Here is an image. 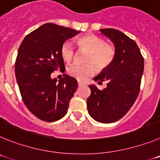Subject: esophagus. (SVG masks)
<instances>
[{
  "instance_id": "1",
  "label": "esophagus",
  "mask_w": 160,
  "mask_h": 160,
  "mask_svg": "<svg viewBox=\"0 0 160 160\" xmlns=\"http://www.w3.org/2000/svg\"><path fill=\"white\" fill-rule=\"evenodd\" d=\"M78 87H81V86L84 85V82H82L78 81Z\"/></svg>"
}]
</instances>
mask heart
Segmentation results:
<instances>
[{
	"label": "heart",
	"instance_id": "obj_1",
	"mask_svg": "<svg viewBox=\"0 0 160 160\" xmlns=\"http://www.w3.org/2000/svg\"><path fill=\"white\" fill-rule=\"evenodd\" d=\"M79 50L87 51L85 65H72L68 68V73L72 77L85 81L95 73L96 68L104 70L111 66L116 56V48L111 43H107L102 38L94 34H87L78 38ZM61 56L66 62L70 63L75 58V49L71 44L65 42L60 49Z\"/></svg>",
	"mask_w": 160,
	"mask_h": 160
}]
</instances>
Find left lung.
<instances>
[{"label":"left lung","mask_w":160,"mask_h":160,"mask_svg":"<svg viewBox=\"0 0 160 160\" xmlns=\"http://www.w3.org/2000/svg\"><path fill=\"white\" fill-rule=\"evenodd\" d=\"M112 41L116 56L112 64L102 70L94 81H107L104 90L90 85L87 99L90 115L97 122L111 123L122 118L135 103L140 90L144 59L136 42L118 29H100Z\"/></svg>","instance_id":"obj_1"}]
</instances>
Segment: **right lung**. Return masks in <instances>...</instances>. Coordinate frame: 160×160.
Wrapping results in <instances>:
<instances>
[{"mask_svg": "<svg viewBox=\"0 0 160 160\" xmlns=\"http://www.w3.org/2000/svg\"><path fill=\"white\" fill-rule=\"evenodd\" d=\"M68 27L53 23L42 25L26 35L15 62V74L25 105L37 118L54 122L67 113L69 103L78 88L75 78L64 74L57 83L51 73L65 71L61 46L78 34Z\"/></svg>", "mask_w": 160, "mask_h": 160, "instance_id": "right-lung-1", "label": "right lung"}]
</instances>
